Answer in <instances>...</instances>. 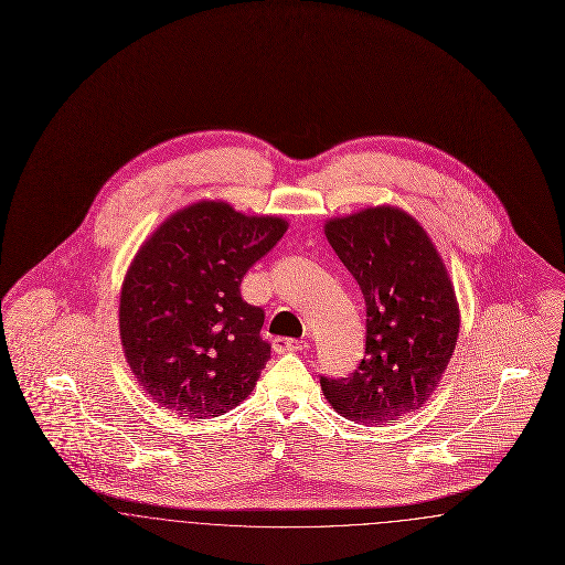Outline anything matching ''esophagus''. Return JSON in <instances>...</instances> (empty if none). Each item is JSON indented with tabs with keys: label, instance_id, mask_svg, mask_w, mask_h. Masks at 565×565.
Here are the masks:
<instances>
[{
	"label": "esophagus",
	"instance_id": "34e87169",
	"mask_svg": "<svg viewBox=\"0 0 565 565\" xmlns=\"http://www.w3.org/2000/svg\"><path fill=\"white\" fill-rule=\"evenodd\" d=\"M307 348V343L296 341V339H286V337H277L273 341V350L277 353H292V351H302Z\"/></svg>",
	"mask_w": 565,
	"mask_h": 565
}]
</instances>
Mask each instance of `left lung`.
<instances>
[{
    "mask_svg": "<svg viewBox=\"0 0 565 565\" xmlns=\"http://www.w3.org/2000/svg\"><path fill=\"white\" fill-rule=\"evenodd\" d=\"M326 237L366 302V351L348 376H320L337 413L364 426L394 424L430 398L459 332L447 269L417 220L371 207L326 224Z\"/></svg>",
    "mask_w": 565,
    "mask_h": 565,
    "instance_id": "left-lung-1",
    "label": "left lung"
}]
</instances>
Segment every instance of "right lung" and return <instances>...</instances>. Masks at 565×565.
<instances>
[{
	"label": "right lung",
	"mask_w": 565,
	"mask_h": 565,
	"mask_svg": "<svg viewBox=\"0 0 565 565\" xmlns=\"http://www.w3.org/2000/svg\"><path fill=\"white\" fill-rule=\"evenodd\" d=\"M288 224L201 201L141 245L120 295V339L139 385L190 419L242 404L270 358L265 309L242 298L245 273Z\"/></svg>",
	"instance_id": "1"
}]
</instances>
